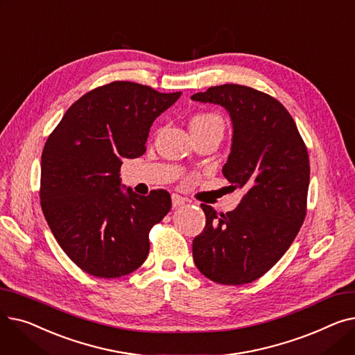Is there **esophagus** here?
<instances>
[{
	"mask_svg": "<svg viewBox=\"0 0 355 355\" xmlns=\"http://www.w3.org/2000/svg\"><path fill=\"white\" fill-rule=\"evenodd\" d=\"M171 200H173V207H180V206H182V204L187 202V198H184L178 194H173Z\"/></svg>",
	"mask_w": 355,
	"mask_h": 355,
	"instance_id": "esophagus-1",
	"label": "esophagus"
}]
</instances>
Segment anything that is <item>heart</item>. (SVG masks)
I'll use <instances>...</instances> for the list:
<instances>
[{
  "mask_svg": "<svg viewBox=\"0 0 355 355\" xmlns=\"http://www.w3.org/2000/svg\"><path fill=\"white\" fill-rule=\"evenodd\" d=\"M196 125H213L223 130V121L220 116H217L214 114H201V115L194 116L190 126H196Z\"/></svg>",
  "mask_w": 355,
  "mask_h": 355,
  "instance_id": "b5f03b06",
  "label": "heart"
}]
</instances>
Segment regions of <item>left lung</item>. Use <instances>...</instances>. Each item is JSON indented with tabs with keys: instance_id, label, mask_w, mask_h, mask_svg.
I'll list each match as a JSON object with an SVG mask.
<instances>
[{
	"instance_id": "1",
	"label": "left lung",
	"mask_w": 355,
	"mask_h": 355,
	"mask_svg": "<svg viewBox=\"0 0 355 355\" xmlns=\"http://www.w3.org/2000/svg\"><path fill=\"white\" fill-rule=\"evenodd\" d=\"M191 99L227 110L233 135L223 175L245 190L226 214L201 204L206 227L193 241L194 263L213 282L249 284L285 254L302 226L309 187L306 146L285 106L266 93L230 83Z\"/></svg>"
}]
</instances>
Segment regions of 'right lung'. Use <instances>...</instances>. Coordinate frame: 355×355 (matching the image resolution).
<instances>
[{
	"label": "right lung",
	"mask_w": 355,
	"mask_h": 355,
	"mask_svg": "<svg viewBox=\"0 0 355 355\" xmlns=\"http://www.w3.org/2000/svg\"><path fill=\"white\" fill-rule=\"evenodd\" d=\"M180 96L132 82L109 83L74 102L49 137L42 209L60 248L89 275L121 277L145 262L149 230L171 210V196L125 189L121 165L145 153L149 128Z\"/></svg>",
	"instance_id": "right-lung-1"
}]
</instances>
